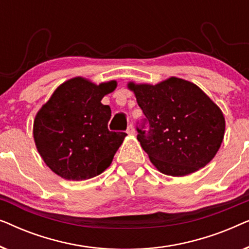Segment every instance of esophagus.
<instances>
[{"label": "esophagus", "instance_id": "esophagus-1", "mask_svg": "<svg viewBox=\"0 0 249 249\" xmlns=\"http://www.w3.org/2000/svg\"><path fill=\"white\" fill-rule=\"evenodd\" d=\"M127 134L130 135V136H134V135L136 134V130H135L134 125H132V124H129V125H128V128H127Z\"/></svg>", "mask_w": 249, "mask_h": 249}]
</instances>
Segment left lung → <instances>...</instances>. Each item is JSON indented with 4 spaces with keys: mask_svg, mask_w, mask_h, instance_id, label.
Wrapping results in <instances>:
<instances>
[{
    "mask_svg": "<svg viewBox=\"0 0 249 249\" xmlns=\"http://www.w3.org/2000/svg\"><path fill=\"white\" fill-rule=\"evenodd\" d=\"M149 130L137 139L163 175L185 177L212 161L223 142L221 108L194 83L170 77L156 85L129 81Z\"/></svg>",
    "mask_w": 249,
    "mask_h": 249,
    "instance_id": "left-lung-1",
    "label": "left lung"
}]
</instances>
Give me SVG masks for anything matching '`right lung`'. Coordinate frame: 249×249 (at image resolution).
<instances>
[{
	"mask_svg": "<svg viewBox=\"0 0 249 249\" xmlns=\"http://www.w3.org/2000/svg\"><path fill=\"white\" fill-rule=\"evenodd\" d=\"M117 81L100 85L84 77L64 81L39 108L33 135L45 164L61 178L81 181L111 165L127 134L108 131L111 108L101 103Z\"/></svg>",
	"mask_w": 249,
	"mask_h": 249,
	"instance_id": "obj_1",
	"label": "right lung"
}]
</instances>
